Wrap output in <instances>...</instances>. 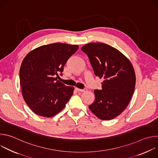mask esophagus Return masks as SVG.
<instances>
[{
    "mask_svg": "<svg viewBox=\"0 0 158 158\" xmlns=\"http://www.w3.org/2000/svg\"><path fill=\"white\" fill-rule=\"evenodd\" d=\"M76 91H80V92H85V91H87V89H79V88H77V87H76Z\"/></svg>",
    "mask_w": 158,
    "mask_h": 158,
    "instance_id": "34e87169",
    "label": "esophagus"
}]
</instances>
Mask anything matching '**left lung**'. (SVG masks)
Instances as JSON below:
<instances>
[{
  "label": "left lung",
  "instance_id": "1",
  "mask_svg": "<svg viewBox=\"0 0 158 158\" xmlns=\"http://www.w3.org/2000/svg\"><path fill=\"white\" fill-rule=\"evenodd\" d=\"M81 50L89 57L95 75L103 79L102 89L95 90V100L89 107L100 119H114L127 107L134 93V67L123 53L106 44L89 43Z\"/></svg>",
  "mask_w": 158,
  "mask_h": 158
}]
</instances>
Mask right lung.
<instances>
[{
    "label": "right lung",
    "instance_id": "add662e5",
    "mask_svg": "<svg viewBox=\"0 0 158 158\" xmlns=\"http://www.w3.org/2000/svg\"><path fill=\"white\" fill-rule=\"evenodd\" d=\"M77 45L54 43L29 52L22 62L19 76L22 96L35 114L52 117L65 107L74 87L57 80L68 59L78 49Z\"/></svg>",
    "mask_w": 158,
    "mask_h": 158
}]
</instances>
